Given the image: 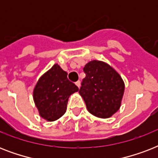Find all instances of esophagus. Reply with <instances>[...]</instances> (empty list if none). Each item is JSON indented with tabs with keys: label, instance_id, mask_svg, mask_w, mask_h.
Instances as JSON below:
<instances>
[{
	"label": "esophagus",
	"instance_id": "34e87169",
	"mask_svg": "<svg viewBox=\"0 0 158 158\" xmlns=\"http://www.w3.org/2000/svg\"><path fill=\"white\" fill-rule=\"evenodd\" d=\"M75 84H76L78 88H79V87H80V81H79V80H78L77 82H75Z\"/></svg>",
	"mask_w": 158,
	"mask_h": 158
}]
</instances>
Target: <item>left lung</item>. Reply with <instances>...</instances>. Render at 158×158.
I'll list each match as a JSON object with an SVG mask.
<instances>
[{"label":"left lung","instance_id":"obj_1","mask_svg":"<svg viewBox=\"0 0 158 158\" xmlns=\"http://www.w3.org/2000/svg\"><path fill=\"white\" fill-rule=\"evenodd\" d=\"M79 94L88 110L95 116L108 118L119 110L125 84L115 69L104 62L92 60L84 67Z\"/></svg>","mask_w":158,"mask_h":158}]
</instances>
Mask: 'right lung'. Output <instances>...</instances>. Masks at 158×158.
Segmentation results:
<instances>
[{
	"mask_svg": "<svg viewBox=\"0 0 158 158\" xmlns=\"http://www.w3.org/2000/svg\"><path fill=\"white\" fill-rule=\"evenodd\" d=\"M77 91L79 88L56 64L39 79L33 90V99L41 116L54 121L64 115L69 97Z\"/></svg>",
	"mask_w": 158,
	"mask_h": 158,
	"instance_id": "add662e5",
	"label": "right lung"
}]
</instances>
